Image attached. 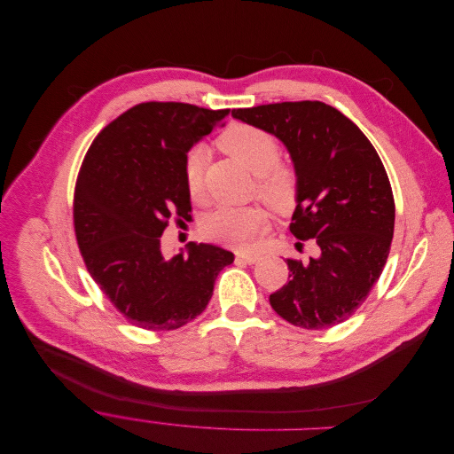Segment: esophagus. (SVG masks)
<instances>
[{
  "label": "esophagus",
  "mask_w": 454,
  "mask_h": 454,
  "mask_svg": "<svg viewBox=\"0 0 454 454\" xmlns=\"http://www.w3.org/2000/svg\"><path fill=\"white\" fill-rule=\"evenodd\" d=\"M236 259L241 262H247V264H254L261 259V255L255 252H239V254H236Z\"/></svg>",
  "instance_id": "obj_1"
}]
</instances>
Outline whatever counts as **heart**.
<instances>
[{"label": "heart", "instance_id": "1", "mask_svg": "<svg viewBox=\"0 0 454 454\" xmlns=\"http://www.w3.org/2000/svg\"><path fill=\"white\" fill-rule=\"evenodd\" d=\"M220 146L257 176L259 197L274 207H286L295 197V175L281 166L279 139L259 127L236 123L220 136ZM207 150L195 146L184 159V183L192 199H199L204 186ZM266 216L261 209L222 206L202 222L204 234L218 243L243 248L266 231Z\"/></svg>", "mask_w": 454, "mask_h": 454}]
</instances>
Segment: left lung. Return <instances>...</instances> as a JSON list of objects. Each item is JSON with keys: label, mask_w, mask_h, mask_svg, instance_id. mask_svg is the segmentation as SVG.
Segmentation results:
<instances>
[{"label": "left lung", "mask_w": 454, "mask_h": 454, "mask_svg": "<svg viewBox=\"0 0 454 454\" xmlns=\"http://www.w3.org/2000/svg\"><path fill=\"white\" fill-rule=\"evenodd\" d=\"M232 118L286 146L297 176L290 231L320 250L309 262L286 259L290 281L270 295L271 308L304 329L341 324L380 279L394 238V195L376 148L322 102L232 109Z\"/></svg>", "instance_id": "8db88e82"}]
</instances>
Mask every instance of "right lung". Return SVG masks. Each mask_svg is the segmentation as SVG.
Segmentation results:
<instances>
[{
  "instance_id": "right-lung-1",
  "label": "right lung",
  "mask_w": 454,
  "mask_h": 454,
  "mask_svg": "<svg viewBox=\"0 0 454 454\" xmlns=\"http://www.w3.org/2000/svg\"><path fill=\"white\" fill-rule=\"evenodd\" d=\"M231 109L139 104L89 146L74 188V234L90 278L134 325L173 331L199 317L234 254L188 243L171 259L160 236L171 215L190 218L186 153Z\"/></svg>"
}]
</instances>
